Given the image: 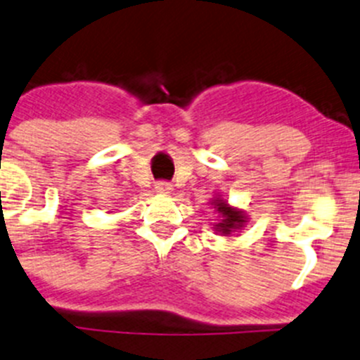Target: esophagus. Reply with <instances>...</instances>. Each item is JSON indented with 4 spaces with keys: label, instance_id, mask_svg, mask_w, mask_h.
<instances>
[{
    "label": "esophagus",
    "instance_id": "obj_1",
    "mask_svg": "<svg viewBox=\"0 0 360 360\" xmlns=\"http://www.w3.org/2000/svg\"><path fill=\"white\" fill-rule=\"evenodd\" d=\"M173 191V186L169 182H157L155 184V193L159 194H171Z\"/></svg>",
    "mask_w": 360,
    "mask_h": 360
}]
</instances>
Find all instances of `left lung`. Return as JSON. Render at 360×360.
<instances>
[{
  "label": "left lung",
  "mask_w": 360,
  "mask_h": 360,
  "mask_svg": "<svg viewBox=\"0 0 360 360\" xmlns=\"http://www.w3.org/2000/svg\"><path fill=\"white\" fill-rule=\"evenodd\" d=\"M212 205H214L215 212H217L219 217H221L217 224H215V231H219L221 235H231L233 231H237V229L244 228V224L248 222L245 212L229 207V205L226 203L224 200H221V198H215V200L212 201Z\"/></svg>",
  "instance_id": "1"
}]
</instances>
